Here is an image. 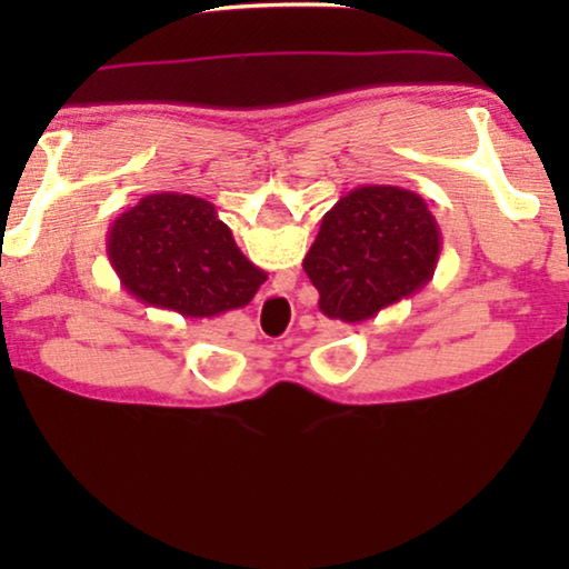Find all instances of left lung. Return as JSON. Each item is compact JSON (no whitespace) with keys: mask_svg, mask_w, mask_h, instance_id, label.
Listing matches in <instances>:
<instances>
[{"mask_svg":"<svg viewBox=\"0 0 569 569\" xmlns=\"http://www.w3.org/2000/svg\"><path fill=\"white\" fill-rule=\"evenodd\" d=\"M440 251V228L419 193L357 186L323 214L302 269L323 316L362 323L422 290Z\"/></svg>","mask_w":569,"mask_h":569,"instance_id":"left-lung-1","label":"left lung"}]
</instances>
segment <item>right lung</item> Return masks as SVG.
I'll use <instances>...</instances> for the list:
<instances>
[{
  "label": "right lung",
  "instance_id": "1",
  "mask_svg": "<svg viewBox=\"0 0 569 569\" xmlns=\"http://www.w3.org/2000/svg\"><path fill=\"white\" fill-rule=\"evenodd\" d=\"M106 251L123 290L183 318L243 308L267 282V271L246 259L214 204L191 193L139 199L113 220Z\"/></svg>",
  "mask_w": 569,
  "mask_h": 569
}]
</instances>
